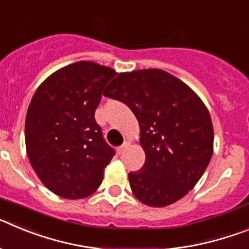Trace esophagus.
I'll return each mask as SVG.
<instances>
[{"mask_svg": "<svg viewBox=\"0 0 249 249\" xmlns=\"http://www.w3.org/2000/svg\"><path fill=\"white\" fill-rule=\"evenodd\" d=\"M126 147H127V142H124V143H123L122 146H120V147H118V148H117L118 153H120V155H121V153H122V152L124 151V149H126Z\"/></svg>", "mask_w": 249, "mask_h": 249, "instance_id": "34e87169", "label": "esophagus"}]
</instances>
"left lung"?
<instances>
[{"label": "left lung", "instance_id": "8db88e82", "mask_svg": "<svg viewBox=\"0 0 249 249\" xmlns=\"http://www.w3.org/2000/svg\"><path fill=\"white\" fill-rule=\"evenodd\" d=\"M131 108L146 160L128 173L136 198L149 207L175 203L197 184L213 153L211 114L190 86L163 70L118 74L103 93Z\"/></svg>", "mask_w": 249, "mask_h": 249}]
</instances>
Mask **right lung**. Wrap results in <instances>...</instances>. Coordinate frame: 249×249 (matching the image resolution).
<instances>
[{
    "label": "right lung",
    "mask_w": 249,
    "mask_h": 249,
    "mask_svg": "<svg viewBox=\"0 0 249 249\" xmlns=\"http://www.w3.org/2000/svg\"><path fill=\"white\" fill-rule=\"evenodd\" d=\"M116 74L91 61L74 62L48 76L31 100L25 126L30 163L41 182L62 198L91 196L114 156L94 112Z\"/></svg>",
    "instance_id": "obj_1"
}]
</instances>
